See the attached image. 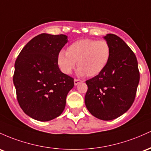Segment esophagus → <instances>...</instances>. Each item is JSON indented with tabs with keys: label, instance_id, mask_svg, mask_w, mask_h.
Wrapping results in <instances>:
<instances>
[{
	"label": "esophagus",
	"instance_id": "1",
	"mask_svg": "<svg viewBox=\"0 0 151 151\" xmlns=\"http://www.w3.org/2000/svg\"><path fill=\"white\" fill-rule=\"evenodd\" d=\"M81 82H83V81L82 80H81V79H75V80H74V84L76 85V86H77L78 84V83H81Z\"/></svg>",
	"mask_w": 151,
	"mask_h": 151
}]
</instances>
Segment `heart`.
Masks as SVG:
<instances>
[{"mask_svg": "<svg viewBox=\"0 0 151 151\" xmlns=\"http://www.w3.org/2000/svg\"><path fill=\"white\" fill-rule=\"evenodd\" d=\"M111 55V45L106 40L83 38L71 43L66 53L60 51L58 63L64 73L70 74L78 62L79 74L93 77L104 70Z\"/></svg>", "mask_w": 151, "mask_h": 151, "instance_id": "b5f03b06", "label": "heart"}]
</instances>
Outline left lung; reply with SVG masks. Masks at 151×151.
<instances>
[{"label":"left lung","mask_w":151,"mask_h":151,"mask_svg":"<svg viewBox=\"0 0 151 151\" xmlns=\"http://www.w3.org/2000/svg\"><path fill=\"white\" fill-rule=\"evenodd\" d=\"M111 48L108 65L102 72L86 81L87 109L103 121L121 116L132 106L140 80L138 60L133 50L120 37L105 36Z\"/></svg>","instance_id":"left-lung-1"}]
</instances>
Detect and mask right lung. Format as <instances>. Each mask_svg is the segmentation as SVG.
<instances>
[{
  "label": "right lung",
  "instance_id": "add662e5",
  "mask_svg": "<svg viewBox=\"0 0 151 151\" xmlns=\"http://www.w3.org/2000/svg\"><path fill=\"white\" fill-rule=\"evenodd\" d=\"M68 42L65 35L41 33L22 49L15 62L13 83L25 114L40 121L60 116L74 79L59 69L58 55Z\"/></svg>",
  "mask_w": 151,
  "mask_h": 151
}]
</instances>
